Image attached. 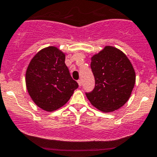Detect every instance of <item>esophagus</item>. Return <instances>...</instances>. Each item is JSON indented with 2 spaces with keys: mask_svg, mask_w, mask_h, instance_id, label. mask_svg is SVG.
<instances>
[{
  "mask_svg": "<svg viewBox=\"0 0 157 157\" xmlns=\"http://www.w3.org/2000/svg\"><path fill=\"white\" fill-rule=\"evenodd\" d=\"M77 83H78L79 86H82V81H81V80H77Z\"/></svg>",
  "mask_w": 157,
  "mask_h": 157,
  "instance_id": "obj_1",
  "label": "esophagus"
}]
</instances>
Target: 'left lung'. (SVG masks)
I'll return each mask as SVG.
<instances>
[{"mask_svg":"<svg viewBox=\"0 0 157 157\" xmlns=\"http://www.w3.org/2000/svg\"><path fill=\"white\" fill-rule=\"evenodd\" d=\"M90 67L95 87L86 95L92 105L103 112L114 111L125 105L135 83L134 68L126 56L120 49L105 47L92 57Z\"/></svg>","mask_w":157,"mask_h":157,"instance_id":"left-lung-1","label":"left lung"}]
</instances>
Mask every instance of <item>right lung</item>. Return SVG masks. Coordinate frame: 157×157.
I'll use <instances>...</instances> for the list:
<instances>
[{
    "instance_id": "1",
    "label": "right lung",
    "mask_w": 157,
    "mask_h": 157,
    "mask_svg": "<svg viewBox=\"0 0 157 157\" xmlns=\"http://www.w3.org/2000/svg\"><path fill=\"white\" fill-rule=\"evenodd\" d=\"M65 56L56 47L37 52L26 71V86L34 103L47 111L65 105L78 88L65 63Z\"/></svg>"
}]
</instances>
